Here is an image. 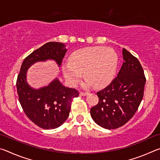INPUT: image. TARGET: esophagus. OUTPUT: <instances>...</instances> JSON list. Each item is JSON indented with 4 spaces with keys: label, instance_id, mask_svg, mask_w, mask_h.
<instances>
[{
    "label": "esophagus",
    "instance_id": "1",
    "mask_svg": "<svg viewBox=\"0 0 160 160\" xmlns=\"http://www.w3.org/2000/svg\"><path fill=\"white\" fill-rule=\"evenodd\" d=\"M88 94V92H81L80 93V95L81 96H87Z\"/></svg>",
    "mask_w": 160,
    "mask_h": 160
}]
</instances>
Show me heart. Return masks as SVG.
Masks as SVG:
<instances>
[{
	"label": "heart",
	"mask_w": 160,
	"mask_h": 160,
	"mask_svg": "<svg viewBox=\"0 0 160 160\" xmlns=\"http://www.w3.org/2000/svg\"><path fill=\"white\" fill-rule=\"evenodd\" d=\"M118 64L117 54L112 48L90 47L80 48L70 54L69 62L62 63V71L67 82L75 87L82 78L86 88H101L112 82Z\"/></svg>",
	"instance_id": "heart-1"
}]
</instances>
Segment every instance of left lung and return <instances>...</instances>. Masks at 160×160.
I'll use <instances>...</instances> for the list:
<instances>
[{
    "mask_svg": "<svg viewBox=\"0 0 160 160\" xmlns=\"http://www.w3.org/2000/svg\"><path fill=\"white\" fill-rule=\"evenodd\" d=\"M123 63L112 83L97 93L99 102L90 109L94 122L106 129H115L131 119L141 102L146 79L141 64L123 48Z\"/></svg>",
    "mask_w": 160,
    "mask_h": 160,
    "instance_id": "8db88e82",
    "label": "left lung"
}]
</instances>
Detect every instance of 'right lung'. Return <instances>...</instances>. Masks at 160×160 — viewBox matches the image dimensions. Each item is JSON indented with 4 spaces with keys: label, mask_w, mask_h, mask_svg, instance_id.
Segmentation results:
<instances>
[{
    "label": "right lung",
    "mask_w": 160,
    "mask_h": 160,
    "mask_svg": "<svg viewBox=\"0 0 160 160\" xmlns=\"http://www.w3.org/2000/svg\"><path fill=\"white\" fill-rule=\"evenodd\" d=\"M61 42H48L25 58L17 79L19 101L27 116L43 129H54L68 118L72 100L79 95L75 89L62 85L57 78L47 86L34 89L27 80L28 70L37 62L54 61L61 66L67 51Z\"/></svg>",
    "instance_id": "add662e5"
}]
</instances>
